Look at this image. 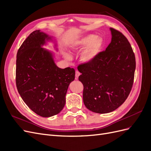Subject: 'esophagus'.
Here are the masks:
<instances>
[{
  "mask_svg": "<svg viewBox=\"0 0 151 151\" xmlns=\"http://www.w3.org/2000/svg\"><path fill=\"white\" fill-rule=\"evenodd\" d=\"M80 76V72L78 71V70H76V75H75V79H78V77H79V76Z\"/></svg>",
  "mask_w": 151,
  "mask_h": 151,
  "instance_id": "esophagus-1",
  "label": "esophagus"
}]
</instances>
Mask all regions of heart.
<instances>
[{
    "label": "heart",
    "mask_w": 151,
    "mask_h": 151,
    "mask_svg": "<svg viewBox=\"0 0 151 151\" xmlns=\"http://www.w3.org/2000/svg\"><path fill=\"white\" fill-rule=\"evenodd\" d=\"M102 40L99 37H96L93 35H88L78 40L72 45L73 51L81 50L86 47L81 55V60L84 62L89 63L93 61L102 47ZM65 57L70 60L71 57L68 54H65Z\"/></svg>",
    "instance_id": "b5f03b06"
}]
</instances>
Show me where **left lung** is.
Returning a JSON list of instances; mask_svg holds the SVG:
<instances>
[{
    "label": "left lung",
    "instance_id": "obj_1",
    "mask_svg": "<svg viewBox=\"0 0 151 151\" xmlns=\"http://www.w3.org/2000/svg\"><path fill=\"white\" fill-rule=\"evenodd\" d=\"M111 42L93 61L77 66L81 73L86 107L97 113L115 110L125 102L134 84L135 54L120 31L110 28Z\"/></svg>",
    "mask_w": 151,
    "mask_h": 151
}]
</instances>
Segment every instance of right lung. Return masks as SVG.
<instances>
[{
  "label": "right lung",
  "mask_w": 151,
  "mask_h": 151,
  "mask_svg": "<svg viewBox=\"0 0 151 151\" xmlns=\"http://www.w3.org/2000/svg\"><path fill=\"white\" fill-rule=\"evenodd\" d=\"M48 36L36 30L17 53L16 83L24 102L43 117L60 113L65 104L68 87L75 78L74 68H58L52 54L41 47Z\"/></svg>",
  "instance_id": "obj_1"
}]
</instances>
